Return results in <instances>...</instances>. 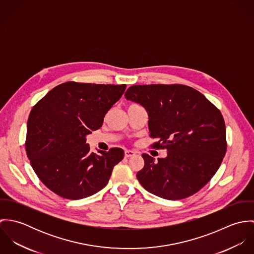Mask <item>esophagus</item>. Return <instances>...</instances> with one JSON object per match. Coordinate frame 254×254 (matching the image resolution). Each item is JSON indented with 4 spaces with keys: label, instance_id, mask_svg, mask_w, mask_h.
<instances>
[{
    "label": "esophagus",
    "instance_id": "1",
    "mask_svg": "<svg viewBox=\"0 0 254 254\" xmlns=\"http://www.w3.org/2000/svg\"><path fill=\"white\" fill-rule=\"evenodd\" d=\"M136 152L133 151V150H130V149H126L125 150V157H131L133 155H135Z\"/></svg>",
    "mask_w": 254,
    "mask_h": 254
}]
</instances>
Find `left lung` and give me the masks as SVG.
Returning a JSON list of instances; mask_svg holds the SVG:
<instances>
[{
  "label": "left lung",
  "instance_id": "obj_1",
  "mask_svg": "<svg viewBox=\"0 0 254 254\" xmlns=\"http://www.w3.org/2000/svg\"><path fill=\"white\" fill-rule=\"evenodd\" d=\"M148 114L149 136L166 148L165 158L142 154L137 178L147 191L178 200L203 188L217 172L227 149L220 110L195 89L180 84L134 85L125 93Z\"/></svg>",
  "mask_w": 254,
  "mask_h": 254
}]
</instances>
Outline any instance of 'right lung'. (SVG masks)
Returning a JSON list of instances; mask_svg holds the SVG:
<instances>
[{
    "mask_svg": "<svg viewBox=\"0 0 254 254\" xmlns=\"http://www.w3.org/2000/svg\"><path fill=\"white\" fill-rule=\"evenodd\" d=\"M126 85L65 82L33 107L27 121L25 148L38 178L68 199L90 196L109 183L124 157L119 147L90 151L86 136L100 129L105 115Z\"/></svg>",
    "mask_w": 254,
    "mask_h": 254,
    "instance_id": "right-lung-1",
    "label": "right lung"
}]
</instances>
